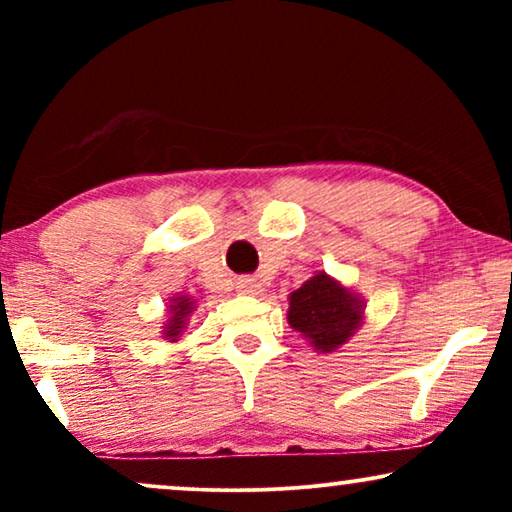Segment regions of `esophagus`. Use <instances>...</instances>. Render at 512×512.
I'll use <instances>...</instances> for the list:
<instances>
[{
	"mask_svg": "<svg viewBox=\"0 0 512 512\" xmlns=\"http://www.w3.org/2000/svg\"><path fill=\"white\" fill-rule=\"evenodd\" d=\"M237 291L247 293V296H256V293L261 291V284L251 277H242V279H237Z\"/></svg>",
	"mask_w": 512,
	"mask_h": 512,
	"instance_id": "esophagus-1",
	"label": "esophagus"
}]
</instances>
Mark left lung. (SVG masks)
<instances>
[{"instance_id": "8db88e82", "label": "left lung", "mask_w": 512, "mask_h": 512, "mask_svg": "<svg viewBox=\"0 0 512 512\" xmlns=\"http://www.w3.org/2000/svg\"><path fill=\"white\" fill-rule=\"evenodd\" d=\"M286 319L317 352L328 354L361 326L363 300L326 272H317L289 296Z\"/></svg>"}]
</instances>
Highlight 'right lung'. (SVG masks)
Here are the masks:
<instances>
[{
  "mask_svg": "<svg viewBox=\"0 0 512 512\" xmlns=\"http://www.w3.org/2000/svg\"><path fill=\"white\" fill-rule=\"evenodd\" d=\"M193 298L188 296H177L170 300V319H167V324L163 326V338L167 342H177L181 331L186 328V321L191 317L193 312Z\"/></svg>",
  "mask_w": 512,
  "mask_h": 512,
  "instance_id": "right-lung-1",
  "label": "right lung"
}]
</instances>
